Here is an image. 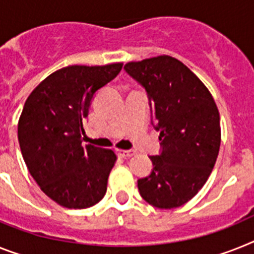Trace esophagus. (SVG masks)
Returning a JSON list of instances; mask_svg holds the SVG:
<instances>
[{
	"label": "esophagus",
	"mask_w": 254,
	"mask_h": 254,
	"mask_svg": "<svg viewBox=\"0 0 254 254\" xmlns=\"http://www.w3.org/2000/svg\"><path fill=\"white\" fill-rule=\"evenodd\" d=\"M117 155L120 157H130L133 156L135 151L134 150H121V148H117Z\"/></svg>",
	"instance_id": "esophagus-1"
}]
</instances>
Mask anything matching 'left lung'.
Masks as SVG:
<instances>
[{"mask_svg":"<svg viewBox=\"0 0 254 254\" xmlns=\"http://www.w3.org/2000/svg\"><path fill=\"white\" fill-rule=\"evenodd\" d=\"M125 71L153 103L163 151L150 156L153 169L138 180L140 196L160 209L178 208L205 185L221 146L219 112L208 87L170 55L129 62Z\"/></svg>","mask_w":254,"mask_h":254,"instance_id":"8db88e82","label":"left lung"}]
</instances>
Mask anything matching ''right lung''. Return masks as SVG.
<instances>
[{"mask_svg": "<svg viewBox=\"0 0 254 254\" xmlns=\"http://www.w3.org/2000/svg\"><path fill=\"white\" fill-rule=\"evenodd\" d=\"M123 63L68 65L33 89L18 123V138L29 173L51 200L84 209L103 199L117 156L82 146V124L98 89L116 77Z\"/></svg>", "mask_w": 254, "mask_h": 254, "instance_id": "right-lung-1", "label": "right lung"}]
</instances>
